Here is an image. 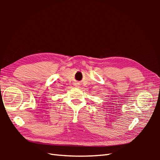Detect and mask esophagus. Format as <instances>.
<instances>
[{"instance_id": "1", "label": "esophagus", "mask_w": 160, "mask_h": 160, "mask_svg": "<svg viewBox=\"0 0 160 160\" xmlns=\"http://www.w3.org/2000/svg\"><path fill=\"white\" fill-rule=\"evenodd\" d=\"M76 86H78V85H77V84H76Z\"/></svg>"}]
</instances>
